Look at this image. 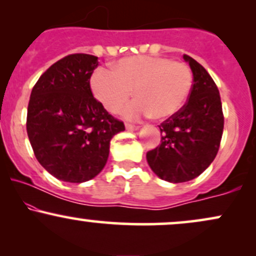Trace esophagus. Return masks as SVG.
I'll return each mask as SVG.
<instances>
[{"label": "esophagus", "mask_w": 256, "mask_h": 256, "mask_svg": "<svg viewBox=\"0 0 256 256\" xmlns=\"http://www.w3.org/2000/svg\"><path fill=\"white\" fill-rule=\"evenodd\" d=\"M125 128L128 131H134V130H138V128H140V126L134 125V124H126Z\"/></svg>", "instance_id": "esophagus-1"}]
</instances>
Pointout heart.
Returning <instances> with one entry per match:
<instances>
[{"mask_svg": "<svg viewBox=\"0 0 256 256\" xmlns=\"http://www.w3.org/2000/svg\"><path fill=\"white\" fill-rule=\"evenodd\" d=\"M192 86V73L186 64L149 55L122 58L112 72L98 68L90 78L94 96L110 113H119L134 92L137 100L124 110L128 119L150 114L155 119L170 118L186 101Z\"/></svg>", "mask_w": 256, "mask_h": 256, "instance_id": "b5f03b06", "label": "heart"}]
</instances>
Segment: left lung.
Wrapping results in <instances>:
<instances>
[{
    "mask_svg": "<svg viewBox=\"0 0 256 256\" xmlns=\"http://www.w3.org/2000/svg\"><path fill=\"white\" fill-rule=\"evenodd\" d=\"M194 83L186 104L158 128L161 143L146 152L152 172L171 183L198 177L216 156L224 130L219 90L210 73L184 54Z\"/></svg>",
    "mask_w": 256,
    "mask_h": 256,
    "instance_id": "left-lung-1",
    "label": "left lung"
}]
</instances>
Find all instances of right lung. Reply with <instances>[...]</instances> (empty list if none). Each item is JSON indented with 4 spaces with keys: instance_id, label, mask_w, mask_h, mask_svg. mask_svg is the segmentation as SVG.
<instances>
[{
    "instance_id": "right-lung-1",
    "label": "right lung",
    "mask_w": 256,
    "mask_h": 256,
    "mask_svg": "<svg viewBox=\"0 0 256 256\" xmlns=\"http://www.w3.org/2000/svg\"><path fill=\"white\" fill-rule=\"evenodd\" d=\"M98 56L67 55L40 76L31 91L26 130L34 156L52 176L70 183L104 170L112 137L125 130L94 98L90 78Z\"/></svg>"
}]
</instances>
